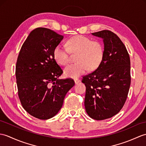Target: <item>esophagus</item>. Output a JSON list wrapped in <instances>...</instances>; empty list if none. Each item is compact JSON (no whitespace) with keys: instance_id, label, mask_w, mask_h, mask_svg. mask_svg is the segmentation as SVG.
<instances>
[{"instance_id":"34e87169","label":"esophagus","mask_w":146,"mask_h":146,"mask_svg":"<svg viewBox=\"0 0 146 146\" xmlns=\"http://www.w3.org/2000/svg\"><path fill=\"white\" fill-rule=\"evenodd\" d=\"M74 83H75V84H77L78 83H79L80 82V80H79V79H77V78H75L74 80Z\"/></svg>"}]
</instances>
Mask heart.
<instances>
[{
  "label": "heart",
  "mask_w": 146,
  "mask_h": 146,
  "mask_svg": "<svg viewBox=\"0 0 146 146\" xmlns=\"http://www.w3.org/2000/svg\"><path fill=\"white\" fill-rule=\"evenodd\" d=\"M66 46L59 44L53 50L55 60L62 65L69 62L70 52L78 53L77 63L68 65L64 70L65 74L69 78L79 77L87 70H94L100 65L103 56V47L98 41H92L83 35H76L70 38L66 42Z\"/></svg>",
  "instance_id": "heart-1"
}]
</instances>
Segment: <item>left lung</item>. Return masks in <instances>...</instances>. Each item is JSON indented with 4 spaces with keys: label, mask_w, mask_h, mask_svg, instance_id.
Listing matches in <instances>:
<instances>
[{
    "label": "left lung",
    "mask_w": 146,
    "mask_h": 146,
    "mask_svg": "<svg viewBox=\"0 0 146 146\" xmlns=\"http://www.w3.org/2000/svg\"><path fill=\"white\" fill-rule=\"evenodd\" d=\"M103 39V58L96 70L83 77L86 86L84 107L88 116L103 120L117 114L126 102L131 84L130 58L115 33L102 30L91 33Z\"/></svg>",
    "instance_id": "1"
}]
</instances>
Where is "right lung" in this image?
<instances>
[{
    "label": "right lung",
    "instance_id": "right-lung-1",
    "mask_svg": "<svg viewBox=\"0 0 146 146\" xmlns=\"http://www.w3.org/2000/svg\"><path fill=\"white\" fill-rule=\"evenodd\" d=\"M63 36L40 27L30 33L17 61L15 76L20 102L24 110L40 119L58 113L66 93L74 85L72 79H59L63 70L53 56Z\"/></svg>",
    "mask_w": 146,
    "mask_h": 146
}]
</instances>
